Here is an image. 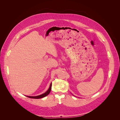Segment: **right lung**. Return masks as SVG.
<instances>
[{
  "label": "right lung",
  "mask_w": 120,
  "mask_h": 120,
  "mask_svg": "<svg viewBox=\"0 0 120 120\" xmlns=\"http://www.w3.org/2000/svg\"><path fill=\"white\" fill-rule=\"evenodd\" d=\"M52 82H51V83H50V86H49V88L48 90H47V91L45 93L41 94V95L37 96H26V97H28V98H31V99H41V98L45 97V96H48L49 94V93L50 92V90H51V89H52Z\"/></svg>",
  "instance_id": "1"
}]
</instances>
